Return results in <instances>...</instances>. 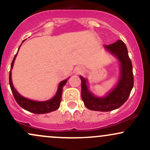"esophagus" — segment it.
<instances>
[{
	"instance_id": "esophagus-1",
	"label": "esophagus",
	"mask_w": 150,
	"mask_h": 150,
	"mask_svg": "<svg viewBox=\"0 0 150 150\" xmlns=\"http://www.w3.org/2000/svg\"><path fill=\"white\" fill-rule=\"evenodd\" d=\"M81 70H82V67H80V66L77 67L76 69H75L76 73H80V72H81Z\"/></svg>"
}]
</instances>
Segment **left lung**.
Segmentation results:
<instances>
[{
    "mask_svg": "<svg viewBox=\"0 0 150 150\" xmlns=\"http://www.w3.org/2000/svg\"><path fill=\"white\" fill-rule=\"evenodd\" d=\"M104 47L118 60L120 75L114 87L104 97L93 94L87 85L88 81L80 75L82 99L86 107L92 111H111L117 109L127 101L133 87L132 63L125 44L121 40H118L109 45H104Z\"/></svg>",
    "mask_w": 150,
    "mask_h": 150,
    "instance_id": "left-lung-1",
    "label": "left lung"
}]
</instances>
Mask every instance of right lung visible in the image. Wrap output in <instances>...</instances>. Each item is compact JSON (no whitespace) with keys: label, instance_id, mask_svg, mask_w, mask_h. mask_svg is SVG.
<instances>
[{"label":"right lung","instance_id":"right-lung-1","mask_svg":"<svg viewBox=\"0 0 150 150\" xmlns=\"http://www.w3.org/2000/svg\"><path fill=\"white\" fill-rule=\"evenodd\" d=\"M25 41V40H24ZM24 41L22 43L24 42ZM21 44V45H22ZM19 47L20 49V46ZM18 52H17L16 55L15 56L14 58H13V62L11 63V68H10V75H9V83L10 86V89H11L12 92H13V96H14L15 99L16 100L17 103L20 105L22 108L26 110V111H28L30 112L34 113L35 114H42V113H48L51 112V111H56L59 108L60 104H61V97H62V92H63V88L64 87V85L66 84L67 81L68 80V78L65 79L64 80H62L61 82H60L59 85H58L57 92H56V94L54 95V97H53L51 99H49V100L46 101H35L32 100V99H30L28 98H26L23 96H22L21 94L19 93L18 91L16 90L15 88V87L13 86V81H12V69H13V67L14 65V63L15 61V58L17 57V55H18Z\"/></svg>","mask_w":150,"mask_h":150}]
</instances>
